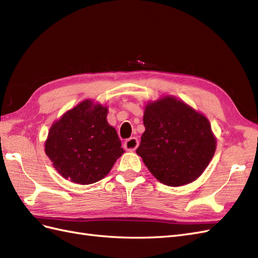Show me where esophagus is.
<instances>
[{
  "mask_svg": "<svg viewBox=\"0 0 258 258\" xmlns=\"http://www.w3.org/2000/svg\"><path fill=\"white\" fill-rule=\"evenodd\" d=\"M137 147H138V140L136 137H131L124 143V148L128 151H134Z\"/></svg>",
  "mask_w": 258,
  "mask_h": 258,
  "instance_id": "esophagus-1",
  "label": "esophagus"
}]
</instances>
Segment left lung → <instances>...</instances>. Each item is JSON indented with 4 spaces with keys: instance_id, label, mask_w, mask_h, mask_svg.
<instances>
[{
    "instance_id": "1",
    "label": "left lung",
    "mask_w": 258,
    "mask_h": 258,
    "mask_svg": "<svg viewBox=\"0 0 258 258\" xmlns=\"http://www.w3.org/2000/svg\"><path fill=\"white\" fill-rule=\"evenodd\" d=\"M144 126L136 153L168 186L195 181L213 159L216 138L209 121L183 101L164 97L148 103Z\"/></svg>"
}]
</instances>
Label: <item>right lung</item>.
<instances>
[{"mask_svg":"<svg viewBox=\"0 0 258 258\" xmlns=\"http://www.w3.org/2000/svg\"><path fill=\"white\" fill-rule=\"evenodd\" d=\"M107 114V108L86 100L52 125L45 154L65 179L83 185L100 181L124 153Z\"/></svg>","mask_w":258,"mask_h":258,"instance_id":"1","label":"right lung"}]
</instances>
